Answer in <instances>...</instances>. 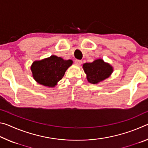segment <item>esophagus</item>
I'll use <instances>...</instances> for the list:
<instances>
[{"instance_id":"1","label":"esophagus","mask_w":148,"mask_h":148,"mask_svg":"<svg viewBox=\"0 0 148 148\" xmlns=\"http://www.w3.org/2000/svg\"><path fill=\"white\" fill-rule=\"evenodd\" d=\"M75 63L77 65H80L82 63V61H81V60L76 59V60H75Z\"/></svg>"}]
</instances>
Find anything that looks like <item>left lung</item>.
I'll list each match as a JSON object with an SVG mask.
<instances>
[{"label":"left lung","instance_id":"left-lung-1","mask_svg":"<svg viewBox=\"0 0 148 148\" xmlns=\"http://www.w3.org/2000/svg\"><path fill=\"white\" fill-rule=\"evenodd\" d=\"M83 68L87 76V80L92 84H96L108 77L113 72L112 67L102 59L86 62L83 65Z\"/></svg>","mask_w":148,"mask_h":148}]
</instances>
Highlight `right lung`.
<instances>
[{"label":"right lung","instance_id":"1","mask_svg":"<svg viewBox=\"0 0 148 148\" xmlns=\"http://www.w3.org/2000/svg\"><path fill=\"white\" fill-rule=\"evenodd\" d=\"M72 60H64L51 56L49 58L34 61L31 66L34 79L44 86L54 87L64 76L65 72L72 65Z\"/></svg>","mask_w":148,"mask_h":148}]
</instances>
